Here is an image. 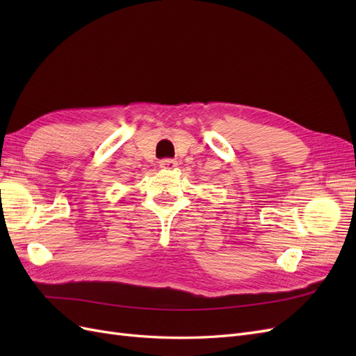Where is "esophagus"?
Here are the masks:
<instances>
[{
  "mask_svg": "<svg viewBox=\"0 0 356 356\" xmlns=\"http://www.w3.org/2000/svg\"><path fill=\"white\" fill-rule=\"evenodd\" d=\"M178 165V161L174 159H163L159 161V166L163 169V170H170V169H175Z\"/></svg>",
  "mask_w": 356,
  "mask_h": 356,
  "instance_id": "34e87169",
  "label": "esophagus"
}]
</instances>
